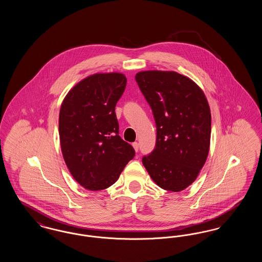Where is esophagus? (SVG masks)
Here are the masks:
<instances>
[{
  "label": "esophagus",
  "mask_w": 262,
  "mask_h": 262,
  "mask_svg": "<svg viewBox=\"0 0 262 262\" xmlns=\"http://www.w3.org/2000/svg\"><path fill=\"white\" fill-rule=\"evenodd\" d=\"M133 146H134V148H135V150H136V151H138V149H139V145H138V143H137V142H134V143H133Z\"/></svg>",
  "instance_id": "esophagus-1"
}]
</instances>
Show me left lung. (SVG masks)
<instances>
[{
    "label": "left lung",
    "instance_id": "obj_1",
    "mask_svg": "<svg viewBox=\"0 0 262 262\" xmlns=\"http://www.w3.org/2000/svg\"><path fill=\"white\" fill-rule=\"evenodd\" d=\"M136 80L152 109L156 144L142 163L159 187L181 191L198 178L210 147L211 113L202 89L187 76L144 71Z\"/></svg>",
    "mask_w": 262,
    "mask_h": 262
}]
</instances>
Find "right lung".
<instances>
[{"label": "right lung", "instance_id": "1", "mask_svg": "<svg viewBox=\"0 0 262 262\" xmlns=\"http://www.w3.org/2000/svg\"><path fill=\"white\" fill-rule=\"evenodd\" d=\"M125 85L121 73L94 74L76 83L62 100V157L75 181L88 190L111 187L135 157L134 147L119 136L115 113Z\"/></svg>", "mask_w": 262, "mask_h": 262}]
</instances>
